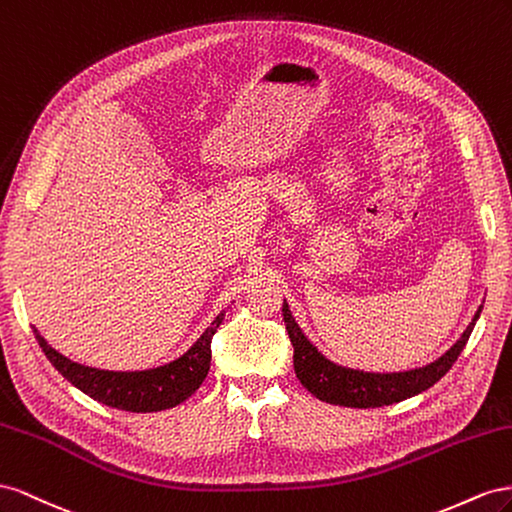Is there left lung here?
<instances>
[{
    "label": "left lung",
    "mask_w": 512,
    "mask_h": 512,
    "mask_svg": "<svg viewBox=\"0 0 512 512\" xmlns=\"http://www.w3.org/2000/svg\"><path fill=\"white\" fill-rule=\"evenodd\" d=\"M480 311H483V306H478L474 319L461 334V339L442 358H437L427 367L401 373H364L358 369L339 367V364H334L324 354L317 352V347L304 337V332L296 324L289 304L283 302V319L291 345H294V369L300 384L315 394L319 401L343 407H360V410L399 403L440 382L463 352Z\"/></svg>",
    "instance_id": "8db88e82"
}]
</instances>
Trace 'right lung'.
Segmentation results:
<instances>
[{
  "mask_svg": "<svg viewBox=\"0 0 512 512\" xmlns=\"http://www.w3.org/2000/svg\"><path fill=\"white\" fill-rule=\"evenodd\" d=\"M225 311L214 317L206 332L195 341V345L186 354L175 358L163 367L148 369V371H105L85 367V364L72 362L40 337V332L34 326L36 341L42 347V352L49 358L53 367L60 371L72 386H77L87 397L94 401L118 407L124 412H160L169 407L180 405L201 386L210 371L212 360V337L216 328L223 324Z\"/></svg>",
  "mask_w": 512,
  "mask_h": 512,
  "instance_id": "obj_1",
  "label": "right lung"
}]
</instances>
